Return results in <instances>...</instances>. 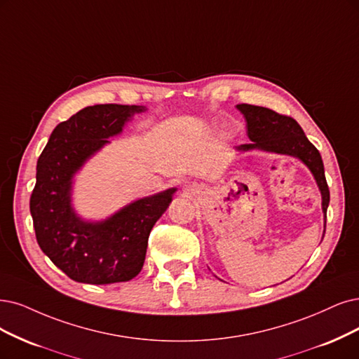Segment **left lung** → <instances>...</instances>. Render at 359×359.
<instances>
[{
	"label": "left lung",
	"mask_w": 359,
	"mask_h": 359,
	"mask_svg": "<svg viewBox=\"0 0 359 359\" xmlns=\"http://www.w3.org/2000/svg\"><path fill=\"white\" fill-rule=\"evenodd\" d=\"M247 121V135L253 143L236 146V151L260 149L296 156L313 175L323 195V211L327 217L330 191L325 180L323 158L315 146L308 140L296 119L281 115L272 109L241 103L236 104ZM325 228V226H324ZM325 232V231H324Z\"/></svg>",
	"instance_id": "obj_1"
}]
</instances>
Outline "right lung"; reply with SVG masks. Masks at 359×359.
Wrapping results in <instances>:
<instances>
[{
    "mask_svg": "<svg viewBox=\"0 0 359 359\" xmlns=\"http://www.w3.org/2000/svg\"><path fill=\"white\" fill-rule=\"evenodd\" d=\"M143 111L137 104L87 106L53 130L38 158L29 201L36 241L76 283L102 285L133 280L143 268L154 224L176 192L171 188L140 198L102 222L83 220L72 208L75 172Z\"/></svg>",
    "mask_w": 359,
    "mask_h": 359,
    "instance_id": "add662e5",
    "label": "right lung"
}]
</instances>
